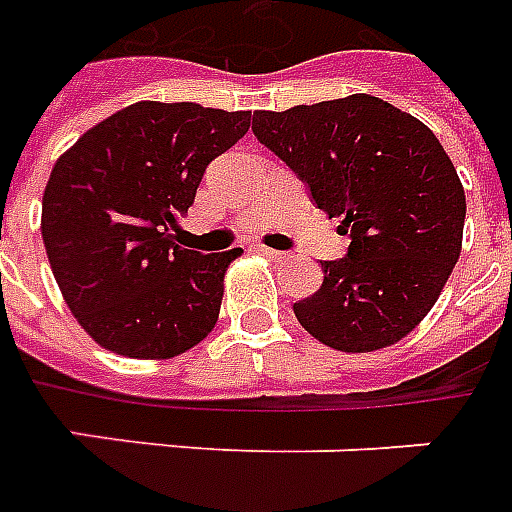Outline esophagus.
I'll return each mask as SVG.
<instances>
[{"label": "esophagus", "mask_w": 512, "mask_h": 512, "mask_svg": "<svg viewBox=\"0 0 512 512\" xmlns=\"http://www.w3.org/2000/svg\"><path fill=\"white\" fill-rule=\"evenodd\" d=\"M256 251L264 253V256H270V259H286V253H283V251H275V248H264V245H259Z\"/></svg>", "instance_id": "1"}]
</instances>
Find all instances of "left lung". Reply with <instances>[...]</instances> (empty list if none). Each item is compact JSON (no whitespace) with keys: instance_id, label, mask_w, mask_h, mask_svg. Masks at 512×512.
<instances>
[{"instance_id":"left-lung-1","label":"left lung","mask_w":512,"mask_h":512,"mask_svg":"<svg viewBox=\"0 0 512 512\" xmlns=\"http://www.w3.org/2000/svg\"><path fill=\"white\" fill-rule=\"evenodd\" d=\"M251 129L351 234L343 259L321 261V288L294 302L299 324L345 353L413 332L459 261L467 213L432 129L370 94L259 110Z\"/></svg>"}]
</instances>
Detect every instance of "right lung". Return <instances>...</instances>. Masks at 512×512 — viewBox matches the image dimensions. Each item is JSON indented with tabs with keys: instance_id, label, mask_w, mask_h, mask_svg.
I'll use <instances>...</instances> for the list:
<instances>
[{
	"instance_id": "obj_1",
	"label": "right lung",
	"mask_w": 512,
	"mask_h": 512,
	"mask_svg": "<svg viewBox=\"0 0 512 512\" xmlns=\"http://www.w3.org/2000/svg\"><path fill=\"white\" fill-rule=\"evenodd\" d=\"M251 113L134 102L88 129L42 194V242L78 324L107 351L169 359L218 321L240 248H180V218L207 164L245 137Z\"/></svg>"
}]
</instances>
